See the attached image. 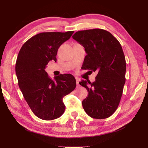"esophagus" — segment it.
<instances>
[{"label":"esophagus","instance_id":"obj_1","mask_svg":"<svg viewBox=\"0 0 148 148\" xmlns=\"http://www.w3.org/2000/svg\"><path fill=\"white\" fill-rule=\"evenodd\" d=\"M79 80L78 78H76V83H77V87L78 88L79 87Z\"/></svg>","mask_w":148,"mask_h":148}]
</instances>
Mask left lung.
I'll use <instances>...</instances> for the list:
<instances>
[{"mask_svg": "<svg viewBox=\"0 0 148 148\" xmlns=\"http://www.w3.org/2000/svg\"><path fill=\"white\" fill-rule=\"evenodd\" d=\"M72 38L82 45L87 55L83 69L97 71L95 82L82 80L88 96L83 107L91 117L104 119L112 115L119 105L125 83L126 61L120 42L109 31L92 29L76 32Z\"/></svg>", "mask_w": 148, "mask_h": 148, "instance_id": "left-lung-1", "label": "left lung"}]
</instances>
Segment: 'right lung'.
<instances>
[{
	"label": "right lung",
	"instance_id": "obj_1",
	"mask_svg": "<svg viewBox=\"0 0 148 148\" xmlns=\"http://www.w3.org/2000/svg\"><path fill=\"white\" fill-rule=\"evenodd\" d=\"M73 33H39L22 46L18 55L15 71L19 88L31 110L41 119L60 117L65 109L64 97L76 87L73 75L61 74L52 79L45 71L49 61H57L58 49Z\"/></svg>",
	"mask_w": 148,
	"mask_h": 148
}]
</instances>
